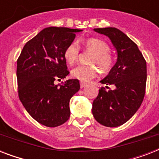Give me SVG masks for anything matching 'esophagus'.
Returning <instances> with one entry per match:
<instances>
[{
  "mask_svg": "<svg viewBox=\"0 0 159 159\" xmlns=\"http://www.w3.org/2000/svg\"><path fill=\"white\" fill-rule=\"evenodd\" d=\"M87 83H86V82H80V87H81V88H83V87H87Z\"/></svg>",
  "mask_w": 159,
  "mask_h": 159,
  "instance_id": "esophagus-1",
  "label": "esophagus"
}]
</instances>
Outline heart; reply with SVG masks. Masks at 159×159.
I'll return each instance as SVG.
<instances>
[{
	"label": "heart",
	"mask_w": 159,
	"mask_h": 159,
	"mask_svg": "<svg viewBox=\"0 0 159 159\" xmlns=\"http://www.w3.org/2000/svg\"><path fill=\"white\" fill-rule=\"evenodd\" d=\"M85 47L88 50L95 53L91 59V63L98 66L103 71H107L111 67L113 63V58L110 53L111 48L105 41L97 38L87 39L85 41ZM79 55V46L74 41L66 47L63 53V57L66 62L69 64H73L77 60ZM99 73V70L95 66H85L79 65L74 67L71 72L73 78L78 79L82 82H88L94 78Z\"/></svg>",
	"instance_id": "heart-1"
}]
</instances>
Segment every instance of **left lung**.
I'll use <instances>...</instances> for the list:
<instances>
[{
    "label": "left lung",
    "mask_w": 159,
    "mask_h": 159,
    "mask_svg": "<svg viewBox=\"0 0 159 159\" xmlns=\"http://www.w3.org/2000/svg\"><path fill=\"white\" fill-rule=\"evenodd\" d=\"M107 36L117 53V60L102 84L115 85L106 92L101 88L92 103L96 120L106 127H117L138 111L145 94L147 65L138 46L125 34L113 27L94 29ZM107 88V87H106Z\"/></svg>",
    "instance_id": "obj_1"
}]
</instances>
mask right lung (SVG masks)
Segmentation results:
<instances>
[{"instance_id": "1", "label": "right lung", "mask_w": 159, "mask_h": 159, "mask_svg": "<svg viewBox=\"0 0 159 159\" xmlns=\"http://www.w3.org/2000/svg\"><path fill=\"white\" fill-rule=\"evenodd\" d=\"M82 30L48 27L24 46L17 60L19 97L30 115L47 127H57L69 119L70 99L80 89L79 81L64 79L67 71L63 53Z\"/></svg>"}]
</instances>
